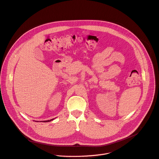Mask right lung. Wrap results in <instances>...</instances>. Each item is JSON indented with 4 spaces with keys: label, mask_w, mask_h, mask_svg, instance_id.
I'll use <instances>...</instances> for the list:
<instances>
[{
    "label": "right lung",
    "mask_w": 159,
    "mask_h": 159,
    "mask_svg": "<svg viewBox=\"0 0 159 159\" xmlns=\"http://www.w3.org/2000/svg\"><path fill=\"white\" fill-rule=\"evenodd\" d=\"M54 120V119L53 118V119H51V120H45V121H43V122H48V121H52V120Z\"/></svg>",
    "instance_id": "1"
}]
</instances>
